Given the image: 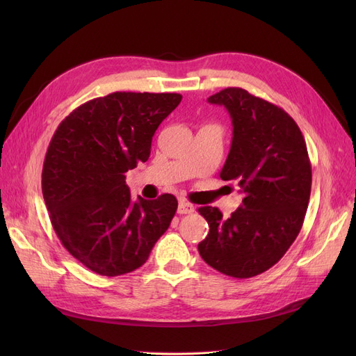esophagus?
Segmentation results:
<instances>
[{"label": "esophagus", "mask_w": 356, "mask_h": 356, "mask_svg": "<svg viewBox=\"0 0 356 356\" xmlns=\"http://www.w3.org/2000/svg\"><path fill=\"white\" fill-rule=\"evenodd\" d=\"M195 212V207L190 202L186 200H179L178 203V213H191Z\"/></svg>", "instance_id": "1"}]
</instances>
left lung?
<instances>
[{
  "label": "left lung",
  "mask_w": 356,
  "mask_h": 356,
  "mask_svg": "<svg viewBox=\"0 0 356 356\" xmlns=\"http://www.w3.org/2000/svg\"><path fill=\"white\" fill-rule=\"evenodd\" d=\"M208 102L224 105L232 117L220 178L238 182L243 199L229 218L218 208H199L209 225L199 254L222 275L252 277L281 260L303 225L312 188L307 147L293 117L245 89L227 88Z\"/></svg>",
  "instance_id": "8db88e82"
}]
</instances>
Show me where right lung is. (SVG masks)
Here are the masks:
<instances>
[{"instance_id": "obj_1", "label": "right lung", "mask_w": 356, "mask_h": 356, "mask_svg": "<svg viewBox=\"0 0 356 356\" xmlns=\"http://www.w3.org/2000/svg\"><path fill=\"white\" fill-rule=\"evenodd\" d=\"M181 99L114 92L77 106L53 135L42 197L60 243L92 272L113 277L136 270L170 225L177 197L132 202L126 172L148 160L156 129Z\"/></svg>"}]
</instances>
